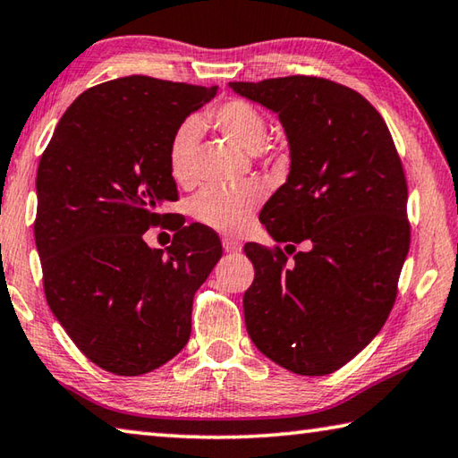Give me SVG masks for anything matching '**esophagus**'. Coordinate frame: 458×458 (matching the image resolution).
Returning <instances> with one entry per match:
<instances>
[{"instance_id":"esophagus-1","label":"esophagus","mask_w":458,"mask_h":458,"mask_svg":"<svg viewBox=\"0 0 458 458\" xmlns=\"http://www.w3.org/2000/svg\"><path fill=\"white\" fill-rule=\"evenodd\" d=\"M222 246H224V250L230 252V254H238L240 250H242V242H240V240H236V238H230V236L222 238Z\"/></svg>"}]
</instances>
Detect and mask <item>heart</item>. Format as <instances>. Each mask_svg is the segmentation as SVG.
<instances>
[{
	"instance_id": "b5f03b06",
	"label": "heart",
	"mask_w": 458,
	"mask_h": 458,
	"mask_svg": "<svg viewBox=\"0 0 458 458\" xmlns=\"http://www.w3.org/2000/svg\"><path fill=\"white\" fill-rule=\"evenodd\" d=\"M206 120L240 148L256 149L268 136V120L258 107L242 98H232L208 110ZM198 148V123L184 120L174 130L168 142V168L180 184H190L194 178V154ZM264 190L258 182H242L236 186H208L190 200V214L222 234H238L248 224Z\"/></svg>"
}]
</instances>
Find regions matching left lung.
I'll return each instance as SVG.
<instances>
[{
  "instance_id": "obj_1",
  "label": "left lung",
  "mask_w": 458,
  "mask_h": 458,
  "mask_svg": "<svg viewBox=\"0 0 458 458\" xmlns=\"http://www.w3.org/2000/svg\"><path fill=\"white\" fill-rule=\"evenodd\" d=\"M230 88L278 112L293 157L286 184L260 212L286 252L244 246L254 264L246 330L280 367L330 374L378 335L396 301L411 246L401 156L377 107L336 81L286 76ZM302 242L310 250L297 253Z\"/></svg>"
}]
</instances>
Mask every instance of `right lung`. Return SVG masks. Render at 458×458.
<instances>
[{
  "instance_id": "add662e5",
  "label": "right lung",
  "mask_w": 458,
  "mask_h": 458,
  "mask_svg": "<svg viewBox=\"0 0 458 458\" xmlns=\"http://www.w3.org/2000/svg\"><path fill=\"white\" fill-rule=\"evenodd\" d=\"M216 91L149 76L104 81L73 99L41 154L33 234L46 301L107 372L138 377L186 346L194 294L222 256L216 232L160 214L178 200L174 130ZM157 225L174 232L165 255L143 242Z\"/></svg>"
}]
</instances>
